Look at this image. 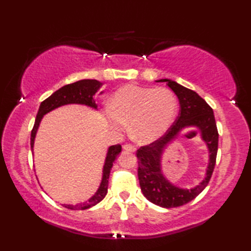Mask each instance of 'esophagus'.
<instances>
[{"mask_svg":"<svg viewBox=\"0 0 251 251\" xmlns=\"http://www.w3.org/2000/svg\"><path fill=\"white\" fill-rule=\"evenodd\" d=\"M123 149H124L125 151H128V152H136V148L131 145H124L123 146Z\"/></svg>","mask_w":251,"mask_h":251,"instance_id":"obj_1","label":"esophagus"}]
</instances>
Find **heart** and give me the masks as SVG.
Here are the masks:
<instances>
[{
    "mask_svg": "<svg viewBox=\"0 0 251 251\" xmlns=\"http://www.w3.org/2000/svg\"><path fill=\"white\" fill-rule=\"evenodd\" d=\"M177 110L178 100L170 89L128 84L113 95L106 120L116 130L130 121L132 136L141 143H151L166 134Z\"/></svg>",
    "mask_w": 251,
    "mask_h": 251,
    "instance_id": "1",
    "label": "heart"
}]
</instances>
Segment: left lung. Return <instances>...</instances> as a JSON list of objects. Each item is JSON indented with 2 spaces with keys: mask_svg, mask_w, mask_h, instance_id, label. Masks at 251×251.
<instances>
[{
  "mask_svg": "<svg viewBox=\"0 0 251 251\" xmlns=\"http://www.w3.org/2000/svg\"><path fill=\"white\" fill-rule=\"evenodd\" d=\"M156 82H166L170 89L177 95L180 111L178 117L166 134L151 145L141 147L137 150L138 178L142 193L149 201L164 208H175L188 204L194 200L209 182L216 165L219 134L214 111L194 90L168 78L158 79ZM185 128L193 129L195 134L200 132L202 140L206 143L210 151V163L206 170V177L193 189L178 188L165 178L161 173L160 162L164 148Z\"/></svg>",
  "mask_w": 251,
  "mask_h": 251,
  "instance_id": "1",
  "label": "left lung"
}]
</instances>
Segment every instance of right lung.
<instances>
[{
  "label": "right lung",
  "mask_w": 251,
  "mask_h": 251,
  "mask_svg": "<svg viewBox=\"0 0 251 251\" xmlns=\"http://www.w3.org/2000/svg\"><path fill=\"white\" fill-rule=\"evenodd\" d=\"M101 86H102V83H100L99 81H97V79H81V81H77L72 84H68L66 86L59 88L51 96H50L49 98L45 99L40 105L39 112H37L36 114L33 129L31 131V150L33 151L35 135H36L37 128H39L40 126L42 117L49 113V112L59 108L61 105L72 104V103L85 104L87 106H90V108L93 109H97V104L95 103V100H94V95L98 92ZM121 151H122V147L120 145L111 146L109 148L108 153H106L104 166H103L102 180H101L99 189L97 190V192H96L94 196L90 197L87 201L81 202V204H77V205L63 204L62 206L71 210H84V209H88V208L93 207L95 205H97L99 201H102L104 199V196L106 195V193H108V183H109L111 168L113 166V162L115 161V158L117 157V155H119Z\"/></svg>",
  "instance_id": "add662e5"
}]
</instances>
